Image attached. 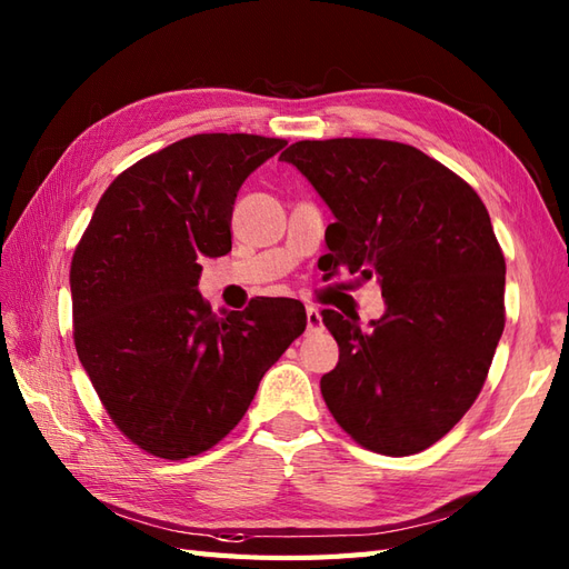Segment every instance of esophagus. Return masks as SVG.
Instances as JSON below:
<instances>
[{
  "instance_id": "1",
  "label": "esophagus",
  "mask_w": 569,
  "mask_h": 569,
  "mask_svg": "<svg viewBox=\"0 0 569 569\" xmlns=\"http://www.w3.org/2000/svg\"><path fill=\"white\" fill-rule=\"evenodd\" d=\"M306 320H308V332H318V330H322V316H320V310H318V308L308 306V308H306Z\"/></svg>"
}]
</instances>
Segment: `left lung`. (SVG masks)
I'll list each match as a JSON object with an SVG mask.
<instances>
[{
	"instance_id": "obj_1",
	"label": "left lung",
	"mask_w": 569,
	"mask_h": 569,
	"mask_svg": "<svg viewBox=\"0 0 569 569\" xmlns=\"http://www.w3.org/2000/svg\"><path fill=\"white\" fill-rule=\"evenodd\" d=\"M335 214L325 271L379 283L386 310H322L340 361L320 379L335 420L367 450H426L475 403L503 332L506 261L485 202L398 141H298L281 153Z\"/></svg>"
}]
</instances>
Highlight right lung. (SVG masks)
<instances>
[{
  "instance_id": "1",
  "label": "right lung",
  "mask_w": 569,
  "mask_h": 569,
  "mask_svg": "<svg viewBox=\"0 0 569 569\" xmlns=\"http://www.w3.org/2000/svg\"><path fill=\"white\" fill-rule=\"evenodd\" d=\"M283 147L196 134L147 156L104 190L72 253L80 365L114 426L156 457L220 442L306 330L298 300L261 298L217 316L198 293L200 261L232 251L241 183Z\"/></svg>"
}]
</instances>
